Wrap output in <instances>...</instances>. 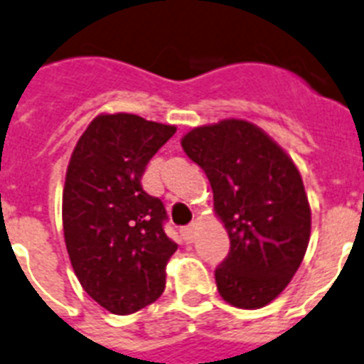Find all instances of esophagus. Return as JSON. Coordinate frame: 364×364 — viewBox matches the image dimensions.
Here are the masks:
<instances>
[{
    "instance_id": "obj_1",
    "label": "esophagus",
    "mask_w": 364,
    "mask_h": 364,
    "mask_svg": "<svg viewBox=\"0 0 364 364\" xmlns=\"http://www.w3.org/2000/svg\"><path fill=\"white\" fill-rule=\"evenodd\" d=\"M196 224H188L185 228H181V235L183 239L187 241V243H192L194 239H196Z\"/></svg>"
}]
</instances>
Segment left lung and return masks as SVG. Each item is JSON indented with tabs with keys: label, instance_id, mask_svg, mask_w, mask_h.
Segmentation results:
<instances>
[{
	"label": "left lung",
	"instance_id": "8db88e82",
	"mask_svg": "<svg viewBox=\"0 0 364 364\" xmlns=\"http://www.w3.org/2000/svg\"><path fill=\"white\" fill-rule=\"evenodd\" d=\"M181 146L213 188L230 252L215 269L218 294L237 309L269 305L299 269L310 205L294 161L259 127L224 119L192 129Z\"/></svg>",
	"mask_w": 364,
	"mask_h": 364
}]
</instances>
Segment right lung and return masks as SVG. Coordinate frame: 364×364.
Returning a JSON list of instances; mask_svg holds the SVG:
<instances>
[{
  "label": "right lung",
  "instance_id": "right-lung-1",
  "mask_svg": "<svg viewBox=\"0 0 364 364\" xmlns=\"http://www.w3.org/2000/svg\"><path fill=\"white\" fill-rule=\"evenodd\" d=\"M173 134V125L140 115L100 114L70 155L65 245L82 288L112 314H132L164 291L177 245L164 232V203L140 181L147 162Z\"/></svg>",
  "mask_w": 364,
  "mask_h": 364
}]
</instances>
